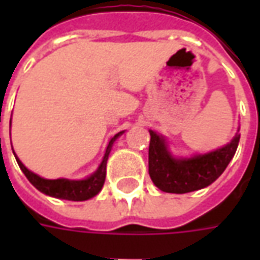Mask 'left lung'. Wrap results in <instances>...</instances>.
Masks as SVG:
<instances>
[{
	"instance_id": "left-lung-1",
	"label": "left lung",
	"mask_w": 260,
	"mask_h": 260,
	"mask_svg": "<svg viewBox=\"0 0 260 260\" xmlns=\"http://www.w3.org/2000/svg\"><path fill=\"white\" fill-rule=\"evenodd\" d=\"M149 132V175L158 189L170 193H186L210 185L223 174L240 142V135H235L227 146L214 152L175 160L167 152L163 138L153 131Z\"/></svg>"
}]
</instances>
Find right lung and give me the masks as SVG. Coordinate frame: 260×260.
I'll return each instance as SVG.
<instances>
[{"instance_id":"1","label":"right lung","mask_w":260,"mask_h":260,"mask_svg":"<svg viewBox=\"0 0 260 260\" xmlns=\"http://www.w3.org/2000/svg\"><path fill=\"white\" fill-rule=\"evenodd\" d=\"M122 132H119L115 136L111 138V141L108 143L107 150L104 154L100 167L97 170L96 173L90 175L89 178L82 181H69V180H46L39 177L35 173H31L29 170L26 169L25 166L22 164L19 158L16 157V161L19 164L20 170L23 171V174L26 175V178L30 181L33 186H36L37 189L43 193H46L48 196H54V198H59V199H67V201H74V202H80V201H87L93 196H96L100 189L104 185V180H106V166H107L108 154L111 150L114 141L121 135Z\"/></svg>"}]
</instances>
